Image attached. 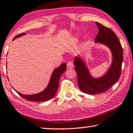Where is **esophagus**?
<instances>
[{
    "label": "esophagus",
    "mask_w": 133,
    "mask_h": 133,
    "mask_svg": "<svg viewBox=\"0 0 133 133\" xmlns=\"http://www.w3.org/2000/svg\"><path fill=\"white\" fill-rule=\"evenodd\" d=\"M74 67V64L71 61H69L68 63H67V68L68 69H73Z\"/></svg>",
    "instance_id": "1"
}]
</instances>
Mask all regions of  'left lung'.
Returning a JSON list of instances; mask_svg holds the SVG:
<instances>
[{"label":"left lung","mask_w":133,"mask_h":133,"mask_svg":"<svg viewBox=\"0 0 133 133\" xmlns=\"http://www.w3.org/2000/svg\"><path fill=\"white\" fill-rule=\"evenodd\" d=\"M96 23L99 31L95 43L104 45L109 49L112 55V63L104 75L94 77L88 69L86 61L81 55L74 59L75 70L78 76V85L83 92L93 95L107 91L118 80L123 62V49L117 36L110 28Z\"/></svg>","instance_id":"obj_1"}]
</instances>
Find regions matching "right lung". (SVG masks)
Instances as JSON below:
<instances>
[{"label": "right lung", "instance_id": "add662e5", "mask_svg": "<svg viewBox=\"0 0 133 133\" xmlns=\"http://www.w3.org/2000/svg\"><path fill=\"white\" fill-rule=\"evenodd\" d=\"M25 33H21L15 36L13 39L15 40V39L20 38L21 36L25 35ZM66 70V63H63L61 65H60L59 67L56 68L52 72V75H51L50 80L47 84V87L44 89L43 91L40 92L35 94H23L17 91L15 89L19 95H21L22 98H24L26 100L29 101H33V102H45L49 100H50L53 97L55 96L56 92H57L58 85H59V78Z\"/></svg>", "mask_w": 133, "mask_h": 133}]
</instances>
